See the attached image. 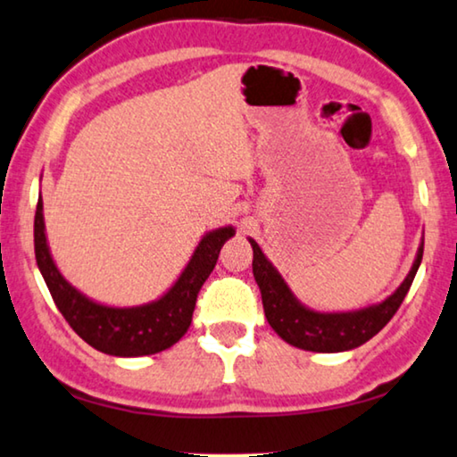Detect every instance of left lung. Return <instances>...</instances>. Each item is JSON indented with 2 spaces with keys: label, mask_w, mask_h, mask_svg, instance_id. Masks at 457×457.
I'll list each match as a JSON object with an SVG mask.
<instances>
[{
  "label": "left lung",
  "mask_w": 457,
  "mask_h": 457,
  "mask_svg": "<svg viewBox=\"0 0 457 457\" xmlns=\"http://www.w3.org/2000/svg\"><path fill=\"white\" fill-rule=\"evenodd\" d=\"M248 242L253 246V273L261 287L262 308H265L269 325L290 345L308 352H325V354L354 350L375 337L389 323L412 286L424 250L422 240L406 279L383 302L360 308V311L320 312L302 304L281 273L273 267V262L262 254L259 244L253 237H248Z\"/></svg>",
  "instance_id": "obj_1"
}]
</instances>
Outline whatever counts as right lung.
<instances>
[{
  "mask_svg": "<svg viewBox=\"0 0 457 457\" xmlns=\"http://www.w3.org/2000/svg\"><path fill=\"white\" fill-rule=\"evenodd\" d=\"M234 234L231 226L207 231L170 290L138 306L101 304L63 278L45 236L43 198H38L35 213V256L51 298L70 327L103 354L137 358L157 354L182 339L192 323L198 290L213 271L221 246Z\"/></svg>",
  "mask_w": 457,
  "mask_h": 457,
  "instance_id": "right-lung-1",
  "label": "right lung"
}]
</instances>
